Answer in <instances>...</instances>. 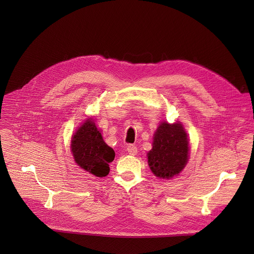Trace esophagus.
I'll list each match as a JSON object with an SVG mask.
<instances>
[{"mask_svg":"<svg viewBox=\"0 0 254 254\" xmlns=\"http://www.w3.org/2000/svg\"><path fill=\"white\" fill-rule=\"evenodd\" d=\"M127 152H128L130 155H136L137 152H138V149H137L136 146H135V145H131V144L127 146Z\"/></svg>","mask_w":254,"mask_h":254,"instance_id":"obj_1","label":"esophagus"}]
</instances>
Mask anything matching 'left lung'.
I'll use <instances>...</instances> for the list:
<instances>
[{
    "label": "left lung",
    "instance_id": "obj_1",
    "mask_svg": "<svg viewBox=\"0 0 254 254\" xmlns=\"http://www.w3.org/2000/svg\"><path fill=\"white\" fill-rule=\"evenodd\" d=\"M190 140L181 123H161L153 135L152 149L147 153L148 165L161 179L178 175L189 162Z\"/></svg>",
    "mask_w": 254,
    "mask_h": 254
}]
</instances>
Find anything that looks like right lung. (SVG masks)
<instances>
[{
	"label": "right lung",
	"instance_id": "1",
	"mask_svg": "<svg viewBox=\"0 0 254 254\" xmlns=\"http://www.w3.org/2000/svg\"><path fill=\"white\" fill-rule=\"evenodd\" d=\"M71 151L75 163L97 177L109 174V163L115 157L114 150L105 143L92 118L86 119L73 135Z\"/></svg>",
	"mask_w": 254,
	"mask_h": 254
}]
</instances>
